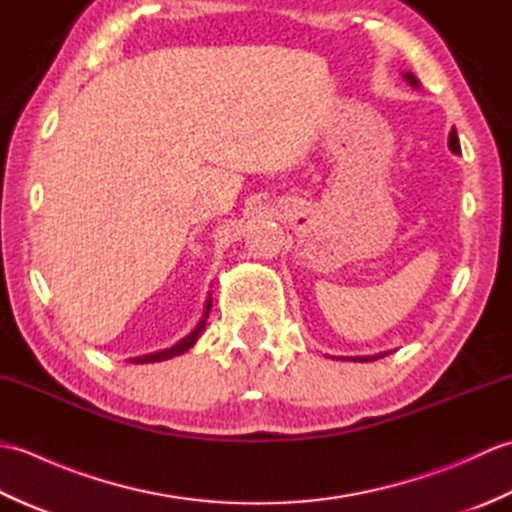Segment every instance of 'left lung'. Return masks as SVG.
I'll return each instance as SVG.
<instances>
[{"mask_svg":"<svg viewBox=\"0 0 512 512\" xmlns=\"http://www.w3.org/2000/svg\"><path fill=\"white\" fill-rule=\"evenodd\" d=\"M402 76H405V81H407L409 85H413V88H418V85H420V81H418L416 76H413L411 72H405ZM449 149L453 151V154H460V140H458V132H455V129H451V134H449ZM380 356H387V354H376V356H350V358H341V361L367 363V361H376V358H380Z\"/></svg>","mask_w":512,"mask_h":512,"instance_id":"obj_1","label":"left lung"}]
</instances>
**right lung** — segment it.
Returning a JSON list of instances; mask_svg holds the SVG:
<instances>
[{
  "label": "right lung",
  "mask_w": 512,
  "mask_h": 512,
  "mask_svg": "<svg viewBox=\"0 0 512 512\" xmlns=\"http://www.w3.org/2000/svg\"><path fill=\"white\" fill-rule=\"evenodd\" d=\"M209 312H211V297L206 299V303H204V314H202L200 323L195 325V328H193V332H189L187 336H184L182 341H178L176 345L169 347V350H160V352H156V354H147V356L132 358V363H158V361H167V358H173V356H180V354H184V352L189 350V347H193V345H195V341L200 339V334H202L204 325H206V319H209Z\"/></svg>",
  "instance_id": "right-lung-1"
}]
</instances>
